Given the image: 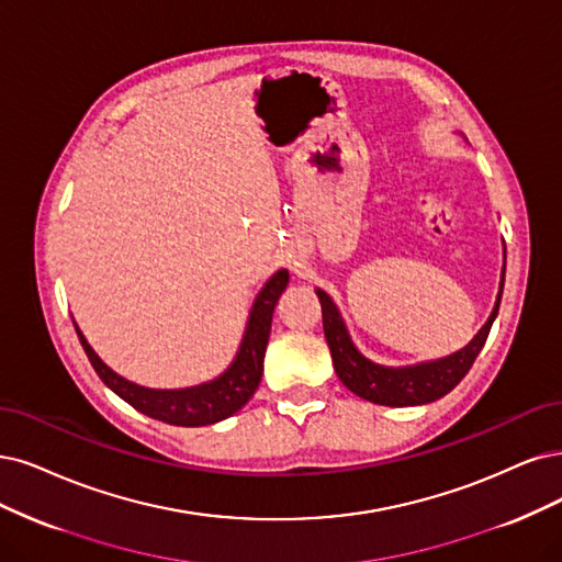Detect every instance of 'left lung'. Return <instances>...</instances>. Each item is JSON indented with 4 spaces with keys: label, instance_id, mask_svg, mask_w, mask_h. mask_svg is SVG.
<instances>
[{
    "label": "left lung",
    "instance_id": "8db88e82",
    "mask_svg": "<svg viewBox=\"0 0 562 562\" xmlns=\"http://www.w3.org/2000/svg\"><path fill=\"white\" fill-rule=\"evenodd\" d=\"M507 259V257H505ZM505 286V263L501 273V289H497L495 305L486 324L476 330V336L459 351H453L449 357L435 359V361H422L414 366H382L363 357L359 347L351 340L347 324L340 315L338 305L334 303L324 289H315L322 303V319H324V336L330 349V359H334V368L338 372L340 382L357 393L359 398L386 405V407H409V405H426L438 401L459 384L468 370L472 368L476 355H480L488 330L497 317Z\"/></svg>",
    "mask_w": 562,
    "mask_h": 562
}]
</instances>
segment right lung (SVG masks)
Instances as JSON below:
<instances>
[{
    "label": "right lung",
    "mask_w": 562,
    "mask_h": 562,
    "mask_svg": "<svg viewBox=\"0 0 562 562\" xmlns=\"http://www.w3.org/2000/svg\"><path fill=\"white\" fill-rule=\"evenodd\" d=\"M286 284L289 270H276V273L266 280L252 303V310H249L234 361L228 363L226 370L220 372L215 380L184 389H150L117 375L113 368H109L99 359V355L92 349L88 338L82 336V330L76 322L74 326L82 349H86L92 368L97 370V375L113 393H117L124 403H130L134 409L171 426H211L232 417V414H236L255 396L263 372V355L270 336V322H273V310Z\"/></svg>",
    "instance_id": "obj_1"
}]
</instances>
